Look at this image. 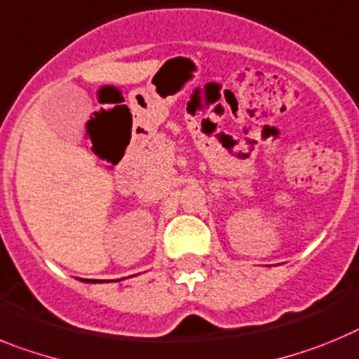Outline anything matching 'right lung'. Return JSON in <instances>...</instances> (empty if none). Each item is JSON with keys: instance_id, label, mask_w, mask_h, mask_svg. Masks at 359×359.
Returning a JSON list of instances; mask_svg holds the SVG:
<instances>
[{"instance_id": "obj_1", "label": "right lung", "mask_w": 359, "mask_h": 359, "mask_svg": "<svg viewBox=\"0 0 359 359\" xmlns=\"http://www.w3.org/2000/svg\"><path fill=\"white\" fill-rule=\"evenodd\" d=\"M81 282H86V283H95V282H99V280H88V278H81Z\"/></svg>"}]
</instances>
